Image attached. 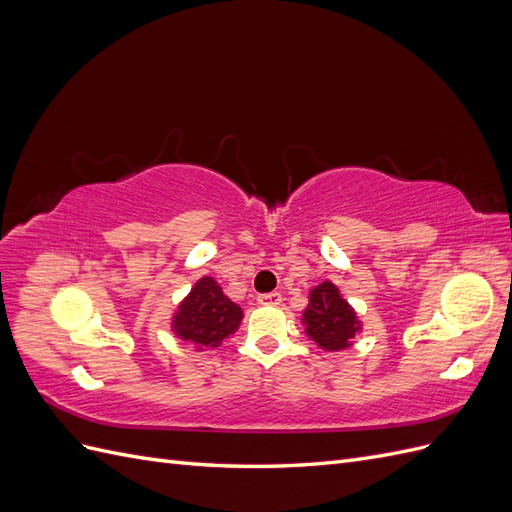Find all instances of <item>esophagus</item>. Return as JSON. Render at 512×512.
<instances>
[{
    "label": "esophagus",
    "instance_id": "obj_1",
    "mask_svg": "<svg viewBox=\"0 0 512 512\" xmlns=\"http://www.w3.org/2000/svg\"><path fill=\"white\" fill-rule=\"evenodd\" d=\"M260 305H280L282 303V294L280 292H267V294H260L258 297Z\"/></svg>",
    "mask_w": 512,
    "mask_h": 512
}]
</instances>
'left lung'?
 <instances>
[{
	"instance_id": "1",
	"label": "left lung",
	"mask_w": 512,
	"mask_h": 512,
	"mask_svg": "<svg viewBox=\"0 0 512 512\" xmlns=\"http://www.w3.org/2000/svg\"><path fill=\"white\" fill-rule=\"evenodd\" d=\"M309 303L301 312L305 335L324 352H339L354 344L363 322L331 280L309 290Z\"/></svg>"
}]
</instances>
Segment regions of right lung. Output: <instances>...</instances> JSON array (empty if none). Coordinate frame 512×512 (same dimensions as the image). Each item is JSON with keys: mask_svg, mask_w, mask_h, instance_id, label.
<instances>
[{"mask_svg": "<svg viewBox=\"0 0 512 512\" xmlns=\"http://www.w3.org/2000/svg\"><path fill=\"white\" fill-rule=\"evenodd\" d=\"M241 320V305L230 301L211 275H203L179 301L170 318V331L198 352L213 350L241 327Z\"/></svg>", "mask_w": 512, "mask_h": 512, "instance_id": "obj_1", "label": "right lung"}]
</instances>
